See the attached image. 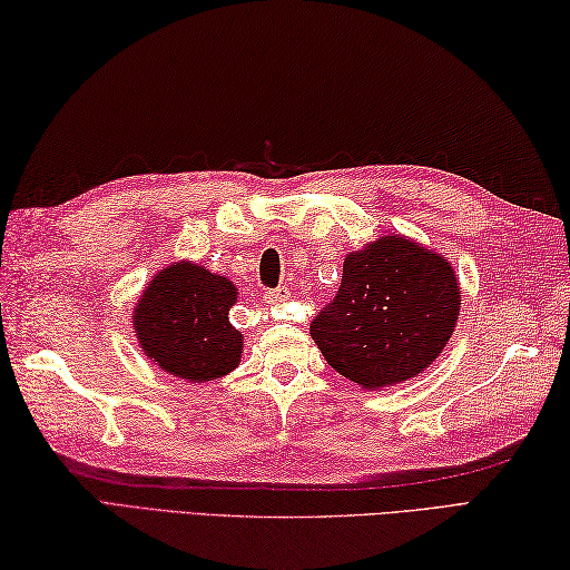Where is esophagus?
<instances>
[{
	"instance_id": "1",
	"label": "esophagus",
	"mask_w": 570,
	"mask_h": 570,
	"mask_svg": "<svg viewBox=\"0 0 570 570\" xmlns=\"http://www.w3.org/2000/svg\"><path fill=\"white\" fill-rule=\"evenodd\" d=\"M288 296V288L286 286H278V288H272V292H264V301H269V304H282V301H286Z\"/></svg>"
}]
</instances>
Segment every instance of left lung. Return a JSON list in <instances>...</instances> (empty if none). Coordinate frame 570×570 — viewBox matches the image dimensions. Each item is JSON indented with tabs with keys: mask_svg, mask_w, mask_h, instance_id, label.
<instances>
[{
	"mask_svg": "<svg viewBox=\"0 0 570 570\" xmlns=\"http://www.w3.org/2000/svg\"><path fill=\"white\" fill-rule=\"evenodd\" d=\"M460 286L451 262L386 235L350 252L335 298L311 323L328 365L365 390L416 377L451 341Z\"/></svg>",
	"mask_w": 570,
	"mask_h": 570,
	"instance_id": "8db88e82",
	"label": "left lung"
}]
</instances>
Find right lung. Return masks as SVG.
Segmentation results:
<instances>
[{
    "label": "right lung",
    "mask_w": 570,
    "mask_h": 570,
    "mask_svg": "<svg viewBox=\"0 0 570 570\" xmlns=\"http://www.w3.org/2000/svg\"><path fill=\"white\" fill-rule=\"evenodd\" d=\"M235 304L237 286L229 278L176 262L144 288L131 328L156 367L188 382H210L239 365L242 333L227 318Z\"/></svg>",
    "instance_id": "right-lung-1"
}]
</instances>
